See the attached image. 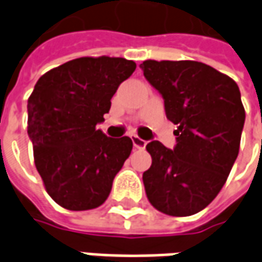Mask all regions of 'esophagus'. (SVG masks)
Instances as JSON below:
<instances>
[{
	"label": "esophagus",
	"mask_w": 262,
	"mask_h": 262,
	"mask_svg": "<svg viewBox=\"0 0 262 262\" xmlns=\"http://www.w3.org/2000/svg\"><path fill=\"white\" fill-rule=\"evenodd\" d=\"M132 142H133V146L135 148H144L146 147V140H143L137 135H132Z\"/></svg>",
	"instance_id": "1"
}]
</instances>
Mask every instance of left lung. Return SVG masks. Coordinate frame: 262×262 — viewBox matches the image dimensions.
I'll return each mask as SVG.
<instances>
[{
    "label": "left lung",
    "mask_w": 262,
    "mask_h": 262,
    "mask_svg": "<svg viewBox=\"0 0 262 262\" xmlns=\"http://www.w3.org/2000/svg\"><path fill=\"white\" fill-rule=\"evenodd\" d=\"M140 67L177 125L174 150L157 140L146 146L153 160L143 172L146 195L163 213L191 216L216 198L237 159L246 120L240 90L201 61L146 60Z\"/></svg>",
    "instance_id": "1"
}]
</instances>
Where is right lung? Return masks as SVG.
Wrapping results in <instances>:
<instances>
[{"mask_svg":"<svg viewBox=\"0 0 262 262\" xmlns=\"http://www.w3.org/2000/svg\"><path fill=\"white\" fill-rule=\"evenodd\" d=\"M135 70L122 57H80L37 80L28 99V135L45 188L64 209L101 206L130 156V137L105 136L97 125Z\"/></svg>","mask_w":262,"mask_h":262,"instance_id":"obj_1","label":"right lung"}]
</instances>
